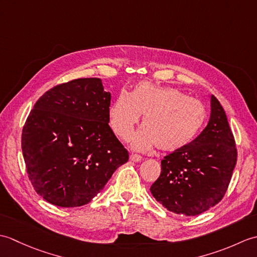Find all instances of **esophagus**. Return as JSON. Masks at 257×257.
Instances as JSON below:
<instances>
[{
	"label": "esophagus",
	"mask_w": 257,
	"mask_h": 257,
	"mask_svg": "<svg viewBox=\"0 0 257 257\" xmlns=\"http://www.w3.org/2000/svg\"><path fill=\"white\" fill-rule=\"evenodd\" d=\"M130 160L134 162H140L141 160H143V157L139 155H136V154H132L130 155Z\"/></svg>",
	"instance_id": "34e87169"
}]
</instances>
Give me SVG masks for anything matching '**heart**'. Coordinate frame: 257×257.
<instances>
[{
    "label": "heart",
    "instance_id": "heart-1",
    "mask_svg": "<svg viewBox=\"0 0 257 257\" xmlns=\"http://www.w3.org/2000/svg\"><path fill=\"white\" fill-rule=\"evenodd\" d=\"M143 114V125L133 139L135 150L157 147L174 152L190 145L203 127L205 106L172 87L140 83L133 91L121 90L109 107V123L118 137L129 140Z\"/></svg>",
    "mask_w": 257,
    "mask_h": 257
}]
</instances>
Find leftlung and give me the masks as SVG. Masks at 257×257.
<instances>
[{"label": "left lung", "mask_w": 257, "mask_h": 257, "mask_svg": "<svg viewBox=\"0 0 257 257\" xmlns=\"http://www.w3.org/2000/svg\"><path fill=\"white\" fill-rule=\"evenodd\" d=\"M207 125L192 143L166 156L150 191L177 214L194 216L223 199L236 165L237 151L224 109L211 96Z\"/></svg>", "instance_id": "1"}]
</instances>
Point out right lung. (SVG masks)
I'll return each instance as SVG.
<instances>
[{
    "mask_svg": "<svg viewBox=\"0 0 257 257\" xmlns=\"http://www.w3.org/2000/svg\"><path fill=\"white\" fill-rule=\"evenodd\" d=\"M111 95L99 78H79L46 91L22 133L29 179L48 203L81 206L129 159L109 127Z\"/></svg>",
    "mask_w": 257,
    "mask_h": 257,
    "instance_id": "add662e5",
    "label": "right lung"
}]
</instances>
